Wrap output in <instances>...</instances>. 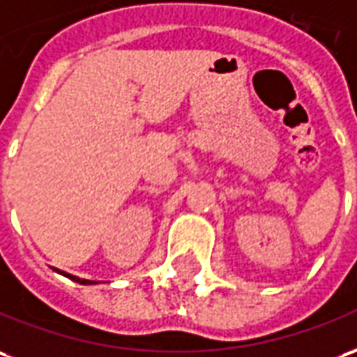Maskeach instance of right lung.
I'll return each mask as SVG.
<instances>
[{"label":"right lung","instance_id":"obj_1","mask_svg":"<svg viewBox=\"0 0 357 357\" xmlns=\"http://www.w3.org/2000/svg\"><path fill=\"white\" fill-rule=\"evenodd\" d=\"M56 273L59 274H63V276H67V278H71L73 282H79V284H96V282H92V280H84V278H79V276H73V274H67V273H61V271H57V268H54Z\"/></svg>","mask_w":357,"mask_h":357}]
</instances>
